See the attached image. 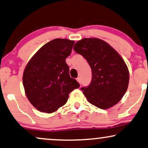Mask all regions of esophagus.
Returning <instances> with one entry per match:
<instances>
[{
  "label": "esophagus",
  "mask_w": 148,
  "mask_h": 148,
  "mask_svg": "<svg viewBox=\"0 0 148 148\" xmlns=\"http://www.w3.org/2000/svg\"><path fill=\"white\" fill-rule=\"evenodd\" d=\"M76 80H77V81L79 82V83H81V78H80V77H78L77 79H76Z\"/></svg>",
  "instance_id": "34e87169"
}]
</instances>
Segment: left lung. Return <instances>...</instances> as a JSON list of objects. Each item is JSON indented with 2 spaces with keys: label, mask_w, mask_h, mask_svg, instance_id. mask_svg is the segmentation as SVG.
<instances>
[{
  "label": "left lung",
  "mask_w": 148,
  "mask_h": 148,
  "mask_svg": "<svg viewBox=\"0 0 148 148\" xmlns=\"http://www.w3.org/2000/svg\"><path fill=\"white\" fill-rule=\"evenodd\" d=\"M74 50L84 57L92 69L91 83L81 88L88 101L103 110L115 106L129 84V71L122 57L99 38L81 39L74 45Z\"/></svg>",
  "instance_id": "obj_1"
}]
</instances>
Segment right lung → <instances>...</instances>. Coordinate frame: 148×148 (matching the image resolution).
<instances>
[{
    "instance_id": "add662e5",
    "label": "right lung",
    "mask_w": 148,
    "mask_h": 148,
    "mask_svg": "<svg viewBox=\"0 0 148 148\" xmlns=\"http://www.w3.org/2000/svg\"><path fill=\"white\" fill-rule=\"evenodd\" d=\"M74 40L56 38L38 49L27 64L23 83L28 100L40 112L52 113L67 103L79 83L69 76L65 59Z\"/></svg>"
}]
</instances>
